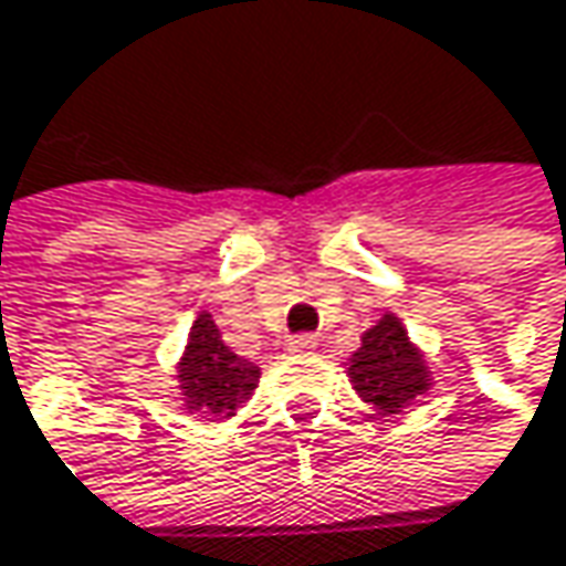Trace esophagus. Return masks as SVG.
Masks as SVG:
<instances>
[{"label":"esophagus","instance_id":"1","mask_svg":"<svg viewBox=\"0 0 566 566\" xmlns=\"http://www.w3.org/2000/svg\"><path fill=\"white\" fill-rule=\"evenodd\" d=\"M319 346V339L311 336V333H304V336H294L291 343H287V349L291 352H301V355H307V352H314Z\"/></svg>","mask_w":566,"mask_h":566}]
</instances>
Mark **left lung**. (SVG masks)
<instances>
[{"instance_id":"1","label":"left lung","mask_w":566,"mask_h":566,"mask_svg":"<svg viewBox=\"0 0 566 566\" xmlns=\"http://www.w3.org/2000/svg\"><path fill=\"white\" fill-rule=\"evenodd\" d=\"M349 378L361 400L375 403L381 413H400L432 384L422 355L394 314H384L378 326L361 336V349L349 358Z\"/></svg>"}]
</instances>
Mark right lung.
Returning <instances> with one entry per match:
<instances>
[{
  "label": "right lung",
  "mask_w": 566,
  "mask_h": 566,
  "mask_svg": "<svg viewBox=\"0 0 566 566\" xmlns=\"http://www.w3.org/2000/svg\"><path fill=\"white\" fill-rule=\"evenodd\" d=\"M259 368L223 343L211 314H198L179 361V390L188 410L227 419L252 397Z\"/></svg>",
  "instance_id": "1"
}]
</instances>
